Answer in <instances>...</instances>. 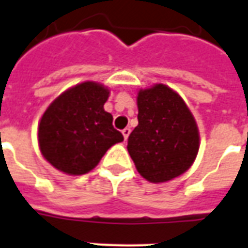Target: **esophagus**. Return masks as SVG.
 Returning <instances> with one entry per match:
<instances>
[{"label": "esophagus", "mask_w": 248, "mask_h": 248, "mask_svg": "<svg viewBox=\"0 0 248 248\" xmlns=\"http://www.w3.org/2000/svg\"><path fill=\"white\" fill-rule=\"evenodd\" d=\"M130 133H131V130H130L129 127H126V129L122 130V134H124V140H127V138H129Z\"/></svg>", "instance_id": "34e87169"}]
</instances>
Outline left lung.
Listing matches in <instances>:
<instances>
[{
  "mask_svg": "<svg viewBox=\"0 0 248 248\" xmlns=\"http://www.w3.org/2000/svg\"><path fill=\"white\" fill-rule=\"evenodd\" d=\"M138 126L130 134L127 151L140 176L166 183L183 175L199 154L200 134L192 111L164 84L140 89Z\"/></svg>",
  "mask_w": 248,
  "mask_h": 248,
  "instance_id": "1",
  "label": "left lung"
}]
</instances>
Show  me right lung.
Segmentation results:
<instances>
[{
  "label": "right lung",
  "instance_id": "1",
  "mask_svg": "<svg viewBox=\"0 0 248 248\" xmlns=\"http://www.w3.org/2000/svg\"><path fill=\"white\" fill-rule=\"evenodd\" d=\"M110 91L84 81L55 98L40 118L38 142L51 166L67 175H85L124 135L113 127V115L104 105Z\"/></svg>",
  "mask_w": 248,
  "mask_h": 248
}]
</instances>
